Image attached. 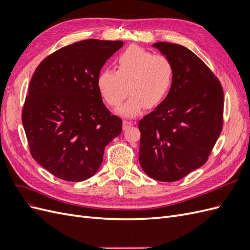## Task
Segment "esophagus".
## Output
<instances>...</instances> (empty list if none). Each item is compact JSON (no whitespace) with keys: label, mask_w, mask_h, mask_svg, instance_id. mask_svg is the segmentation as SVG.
I'll return each instance as SVG.
<instances>
[{"label":"esophagus","mask_w":250,"mask_h":250,"mask_svg":"<svg viewBox=\"0 0 250 250\" xmlns=\"http://www.w3.org/2000/svg\"><path fill=\"white\" fill-rule=\"evenodd\" d=\"M132 122H130V121H127V120H125V121H123V129H127L128 127H130V126H132Z\"/></svg>","instance_id":"1"}]
</instances>
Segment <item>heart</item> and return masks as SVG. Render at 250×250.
I'll return each mask as SVG.
<instances>
[{"mask_svg": "<svg viewBox=\"0 0 250 250\" xmlns=\"http://www.w3.org/2000/svg\"><path fill=\"white\" fill-rule=\"evenodd\" d=\"M115 63L116 71L106 67L98 74L97 87L111 107H118L129 90V99L118 109L122 116H138L145 105L153 108L167 98L174 77L169 57L130 46L120 53Z\"/></svg>", "mask_w": 250, "mask_h": 250, "instance_id": "heart-1", "label": "heart"}]
</instances>
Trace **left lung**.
<instances>
[{
	"mask_svg": "<svg viewBox=\"0 0 250 250\" xmlns=\"http://www.w3.org/2000/svg\"><path fill=\"white\" fill-rule=\"evenodd\" d=\"M170 58L167 98L139 122V161L147 175L172 183L207 163L223 126V89L202 60L177 43L155 42Z\"/></svg>",
	"mask_w": 250,
	"mask_h": 250,
	"instance_id": "8db88e82",
	"label": "left lung"
}]
</instances>
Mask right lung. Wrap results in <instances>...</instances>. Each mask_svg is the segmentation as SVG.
Listing matches in <instances>:
<instances>
[{
	"label": "right lung",
	"instance_id": "add662e5",
	"mask_svg": "<svg viewBox=\"0 0 250 250\" xmlns=\"http://www.w3.org/2000/svg\"><path fill=\"white\" fill-rule=\"evenodd\" d=\"M124 42L85 40L52 53L36 67L21 112L30 153L66 181H83L100 168L104 149L122 132L105 106L97 77Z\"/></svg>",
	"mask_w": 250,
	"mask_h": 250
}]
</instances>
